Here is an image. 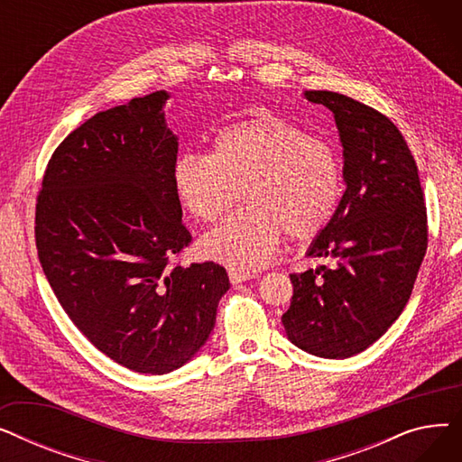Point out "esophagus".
I'll use <instances>...</instances> for the list:
<instances>
[{
	"label": "esophagus",
	"instance_id": "34e87169",
	"mask_svg": "<svg viewBox=\"0 0 462 462\" xmlns=\"http://www.w3.org/2000/svg\"><path fill=\"white\" fill-rule=\"evenodd\" d=\"M228 277H230V282H232V284H239V282H247V281L254 279L256 275H254V273H251V272L230 270V272H228Z\"/></svg>",
	"mask_w": 462,
	"mask_h": 462
}]
</instances>
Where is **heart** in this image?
<instances>
[{
    "label": "heart",
    "instance_id": "b5f03b06",
    "mask_svg": "<svg viewBox=\"0 0 462 462\" xmlns=\"http://www.w3.org/2000/svg\"><path fill=\"white\" fill-rule=\"evenodd\" d=\"M172 185L181 206L204 223L230 209L241 189L247 206L200 239L206 258L236 270L272 262L284 232L294 241L319 237L345 192L331 145L272 112L218 131L211 153H181Z\"/></svg>",
    "mask_w": 462,
    "mask_h": 462
}]
</instances>
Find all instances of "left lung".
Wrapping results in <instances>:
<instances>
[{"mask_svg": "<svg viewBox=\"0 0 462 462\" xmlns=\"http://www.w3.org/2000/svg\"><path fill=\"white\" fill-rule=\"evenodd\" d=\"M305 99L333 112L346 190L307 251L333 265L290 275L282 326L298 348L343 359L401 317L427 251V209L416 161L390 117L335 91H305Z\"/></svg>", "mask_w": 462, "mask_h": 462, "instance_id": "1", "label": "left lung"}]
</instances>
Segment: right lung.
<instances>
[{"mask_svg":"<svg viewBox=\"0 0 462 462\" xmlns=\"http://www.w3.org/2000/svg\"><path fill=\"white\" fill-rule=\"evenodd\" d=\"M164 89L95 114L56 148L35 209L42 272L82 335L134 373L166 374L206 345L230 281L172 263L189 244L172 185Z\"/></svg>","mask_w":462,"mask_h":462,"instance_id":"obj_1","label":"right lung"}]
</instances>
